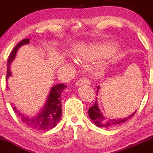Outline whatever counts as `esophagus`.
Segmentation results:
<instances>
[{"label": "esophagus", "instance_id": "34e87169", "mask_svg": "<svg viewBox=\"0 0 153 153\" xmlns=\"http://www.w3.org/2000/svg\"><path fill=\"white\" fill-rule=\"evenodd\" d=\"M90 84V81L87 78H81V79L78 80V81L76 82V85L77 86H81L83 85V84Z\"/></svg>", "mask_w": 153, "mask_h": 153}]
</instances>
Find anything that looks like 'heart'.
I'll return each mask as SVG.
<instances>
[{
    "instance_id": "obj_1",
    "label": "heart",
    "mask_w": 153,
    "mask_h": 153,
    "mask_svg": "<svg viewBox=\"0 0 153 153\" xmlns=\"http://www.w3.org/2000/svg\"><path fill=\"white\" fill-rule=\"evenodd\" d=\"M106 49L99 45H90L81 48L78 51V57L84 61H92L106 55Z\"/></svg>"
}]
</instances>
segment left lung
Listing matches in <instances>:
<instances>
[{
  "label": "left lung",
  "instance_id": "1",
  "mask_svg": "<svg viewBox=\"0 0 153 153\" xmlns=\"http://www.w3.org/2000/svg\"><path fill=\"white\" fill-rule=\"evenodd\" d=\"M99 86H97V91H96L97 93L99 92ZM135 112L136 111L133 112V114H131V115H129L128 117L123 118V119H109V118H107L101 113L100 109L98 107L97 97L96 99V102H95L94 105L90 107L88 111L89 117L92 120V121L94 123L95 125L98 127H111L117 125V124L123 123L128 120L132 116H134Z\"/></svg>",
  "mask_w": 153,
  "mask_h": 153
}]
</instances>
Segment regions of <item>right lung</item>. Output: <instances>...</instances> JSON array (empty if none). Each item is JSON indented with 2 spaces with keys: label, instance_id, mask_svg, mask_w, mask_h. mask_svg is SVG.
I'll return each instance as SVG.
<instances>
[{
  "label": "right lung",
  "instance_id": "add662e5",
  "mask_svg": "<svg viewBox=\"0 0 153 153\" xmlns=\"http://www.w3.org/2000/svg\"><path fill=\"white\" fill-rule=\"evenodd\" d=\"M29 42V39H23L18 43L12 51L7 61V81L12 75L10 66L16 58L18 50L21 46L25 44H28ZM66 87L67 86L63 84H59L51 87L44 105L40 108L39 112L33 116H27L25 114L19 112L16 107H13V110L15 113L17 114L19 117L22 120L23 123L30 128L39 131L51 129L57 126L61 118L62 108L60 96Z\"/></svg>",
  "mask_w": 153,
  "mask_h": 153
}]
</instances>
